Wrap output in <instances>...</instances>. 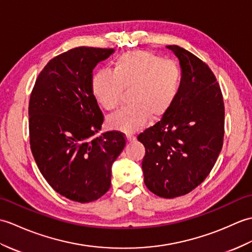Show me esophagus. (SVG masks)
Instances as JSON below:
<instances>
[{"mask_svg": "<svg viewBox=\"0 0 252 252\" xmlns=\"http://www.w3.org/2000/svg\"><path fill=\"white\" fill-rule=\"evenodd\" d=\"M126 139H127L128 142H131V141L135 140V136H132V135H126Z\"/></svg>", "mask_w": 252, "mask_h": 252, "instance_id": "1", "label": "esophagus"}]
</instances>
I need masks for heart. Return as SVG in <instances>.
<instances>
[{
  "instance_id": "obj_1",
  "label": "heart",
  "mask_w": 252,
  "mask_h": 252,
  "mask_svg": "<svg viewBox=\"0 0 252 252\" xmlns=\"http://www.w3.org/2000/svg\"><path fill=\"white\" fill-rule=\"evenodd\" d=\"M181 74L172 61L163 60L142 50L119 56L111 72L99 70L92 79V93L97 102L107 111L119 107L124 89H130L131 104L108 120L111 128L135 132L149 119L158 120L166 114L175 102L180 89Z\"/></svg>"
}]
</instances>
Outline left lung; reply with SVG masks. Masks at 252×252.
I'll return each instance as SVG.
<instances>
[{"label": "left lung", "instance_id": "obj_1", "mask_svg": "<svg viewBox=\"0 0 252 252\" xmlns=\"http://www.w3.org/2000/svg\"><path fill=\"white\" fill-rule=\"evenodd\" d=\"M166 48L179 59L180 89L168 112L138 140L145 148V186L173 198L198 187L215 166L224 136V103L208 65L180 46Z\"/></svg>", "mask_w": 252, "mask_h": 252}]
</instances>
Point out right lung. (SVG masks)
<instances>
[{
    "mask_svg": "<svg viewBox=\"0 0 252 252\" xmlns=\"http://www.w3.org/2000/svg\"><path fill=\"white\" fill-rule=\"evenodd\" d=\"M112 48L76 47L52 59L38 74L29 102L30 145L56 192L89 203L111 187V169L124 149L122 132L101 130L103 115L92 93L93 70Z\"/></svg>",
    "mask_w": 252,
    "mask_h": 252,
    "instance_id": "right-lung-1",
    "label": "right lung"
}]
</instances>
